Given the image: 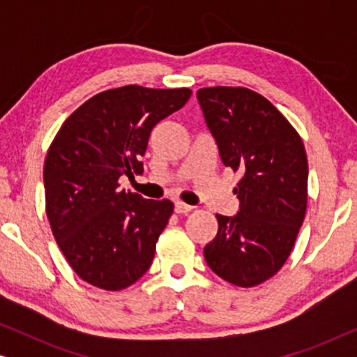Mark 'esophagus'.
Listing matches in <instances>:
<instances>
[{
    "mask_svg": "<svg viewBox=\"0 0 357 357\" xmlns=\"http://www.w3.org/2000/svg\"><path fill=\"white\" fill-rule=\"evenodd\" d=\"M192 209L193 208L190 206V204H185L182 202H175V213L177 214H188Z\"/></svg>",
    "mask_w": 357,
    "mask_h": 357,
    "instance_id": "1",
    "label": "esophagus"
}]
</instances>
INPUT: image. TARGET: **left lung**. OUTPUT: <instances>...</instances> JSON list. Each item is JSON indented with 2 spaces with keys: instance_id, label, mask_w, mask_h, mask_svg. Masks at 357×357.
<instances>
[{
  "instance_id": "8db88e82",
  "label": "left lung",
  "mask_w": 357,
  "mask_h": 357,
  "mask_svg": "<svg viewBox=\"0 0 357 357\" xmlns=\"http://www.w3.org/2000/svg\"><path fill=\"white\" fill-rule=\"evenodd\" d=\"M197 97L222 164L241 174L238 213L216 214L204 260L234 286H258L281 270L304 222V143L270 100L247 87H203Z\"/></svg>"
}]
</instances>
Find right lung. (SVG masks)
<instances>
[{
  "label": "right lung",
  "instance_id": "1",
  "mask_svg": "<svg viewBox=\"0 0 357 357\" xmlns=\"http://www.w3.org/2000/svg\"><path fill=\"white\" fill-rule=\"evenodd\" d=\"M190 96L187 87L104 91L73 112L50 144L47 216L63 255L89 284L120 291L149 270L174 203L120 190L119 178L143 174L151 131Z\"/></svg>",
  "mask_w": 357,
  "mask_h": 357
}]
</instances>
